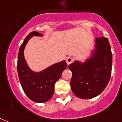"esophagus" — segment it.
I'll return each instance as SVG.
<instances>
[{
  "instance_id": "34e87169",
  "label": "esophagus",
  "mask_w": 122,
  "mask_h": 122,
  "mask_svg": "<svg viewBox=\"0 0 122 122\" xmlns=\"http://www.w3.org/2000/svg\"><path fill=\"white\" fill-rule=\"evenodd\" d=\"M74 61V58H72V57H71V56H69V57H67V59H66V62H67V65H69L70 64H71L72 62Z\"/></svg>"
}]
</instances>
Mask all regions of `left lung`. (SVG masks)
<instances>
[{
  "label": "left lung",
  "mask_w": 122,
  "mask_h": 122,
  "mask_svg": "<svg viewBox=\"0 0 122 122\" xmlns=\"http://www.w3.org/2000/svg\"><path fill=\"white\" fill-rule=\"evenodd\" d=\"M112 68V53L109 41L104 37L95 39V50L89 60L69 66L72 73L71 87L74 95L88 99L101 93L109 83Z\"/></svg>",
  "instance_id": "1"
}]
</instances>
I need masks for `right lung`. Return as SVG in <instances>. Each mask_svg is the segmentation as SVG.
I'll return each instance as SVG.
<instances>
[{"mask_svg": "<svg viewBox=\"0 0 122 122\" xmlns=\"http://www.w3.org/2000/svg\"><path fill=\"white\" fill-rule=\"evenodd\" d=\"M34 36H42V34L32 32L25 39L19 50L17 71L21 87L27 97L36 102H45L53 95L55 84L60 79L67 64L64 60L40 72L32 71L25 62L23 51L28 41Z\"/></svg>", "mask_w": 122, "mask_h": 122, "instance_id": "right-lung-1", "label": "right lung"}]
</instances>
